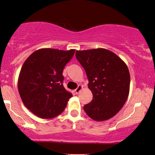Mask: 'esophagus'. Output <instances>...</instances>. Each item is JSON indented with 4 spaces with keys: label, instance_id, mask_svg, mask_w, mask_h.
<instances>
[{
    "label": "esophagus",
    "instance_id": "1",
    "mask_svg": "<svg viewBox=\"0 0 155 155\" xmlns=\"http://www.w3.org/2000/svg\"><path fill=\"white\" fill-rule=\"evenodd\" d=\"M82 85H78V87L75 90V92L76 94H78V93L80 92V91L82 90Z\"/></svg>",
    "mask_w": 155,
    "mask_h": 155
}]
</instances>
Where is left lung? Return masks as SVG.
Wrapping results in <instances>:
<instances>
[{
    "instance_id": "left-lung-1",
    "label": "left lung",
    "mask_w": 155,
    "mask_h": 155,
    "mask_svg": "<svg viewBox=\"0 0 155 155\" xmlns=\"http://www.w3.org/2000/svg\"><path fill=\"white\" fill-rule=\"evenodd\" d=\"M77 60L89 80L92 100L84 106L87 115L97 121L109 119L121 109L128 99L130 73L114 53L104 48L76 51Z\"/></svg>"
}]
</instances>
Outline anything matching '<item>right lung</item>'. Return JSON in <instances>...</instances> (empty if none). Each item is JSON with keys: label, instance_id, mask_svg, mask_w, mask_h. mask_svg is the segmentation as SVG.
Listing matches in <instances>:
<instances>
[{"label": "right lung", "instance_id": "add662e5", "mask_svg": "<svg viewBox=\"0 0 155 155\" xmlns=\"http://www.w3.org/2000/svg\"><path fill=\"white\" fill-rule=\"evenodd\" d=\"M75 51L42 48L25 61L18 90L25 107L36 116L52 118L64 111L72 93L63 87V71Z\"/></svg>", "mask_w": 155, "mask_h": 155}]
</instances>
